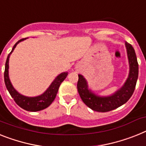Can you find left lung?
Masks as SVG:
<instances>
[{
  "instance_id": "8db88e82",
  "label": "left lung",
  "mask_w": 146,
  "mask_h": 146,
  "mask_svg": "<svg viewBox=\"0 0 146 146\" xmlns=\"http://www.w3.org/2000/svg\"><path fill=\"white\" fill-rule=\"evenodd\" d=\"M129 63L128 78L123 86L113 94L108 96H100L88 88V82L82 74H78V90L82 100L92 110L106 112L114 110L125 104L131 97L135 89L138 78V63L135 51L131 44L125 43Z\"/></svg>"
}]
</instances>
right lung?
Returning <instances> with one entry per match:
<instances>
[{
	"label": "right lung",
	"instance_id": "1",
	"mask_svg": "<svg viewBox=\"0 0 146 146\" xmlns=\"http://www.w3.org/2000/svg\"><path fill=\"white\" fill-rule=\"evenodd\" d=\"M26 39L27 38H23V39H21L17 41L12 48L10 53L8 54L7 61H6V64H5L4 82L6 87L9 92L10 95L12 96L14 100L20 107H21L22 109H25V110L29 111H38L46 109L47 107L49 106L52 104V102L54 101V100L56 98V95H57V93L58 92V89H59L61 83L67 77L68 72H62L59 75L57 76L55 79L51 83V85L48 86V88L40 95L36 96V97H27V96H24L23 94H20L19 92L16 91L15 88H14L10 81V79H9V57H10L11 54L14 51L16 46L20 42L23 41Z\"/></svg>",
	"mask_w": 146,
	"mask_h": 146
}]
</instances>
